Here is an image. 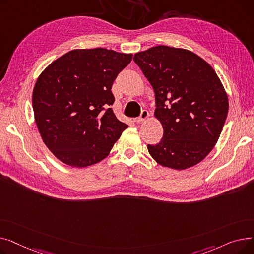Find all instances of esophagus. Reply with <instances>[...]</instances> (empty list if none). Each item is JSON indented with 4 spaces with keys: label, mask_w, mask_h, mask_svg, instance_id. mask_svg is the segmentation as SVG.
Returning <instances> with one entry per match:
<instances>
[{
    "label": "esophagus",
    "mask_w": 254,
    "mask_h": 254,
    "mask_svg": "<svg viewBox=\"0 0 254 254\" xmlns=\"http://www.w3.org/2000/svg\"><path fill=\"white\" fill-rule=\"evenodd\" d=\"M148 116H149L148 111H147V110H145V109H143V110L141 111L140 116H139V117L134 118V122H135V123H141V122H143V120L147 119V118H148Z\"/></svg>",
    "instance_id": "34e87169"
}]
</instances>
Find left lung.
I'll list each match as a JSON object with an SVG mask.
<instances>
[{
    "mask_svg": "<svg viewBox=\"0 0 254 254\" xmlns=\"http://www.w3.org/2000/svg\"><path fill=\"white\" fill-rule=\"evenodd\" d=\"M155 93V116L164 136L147 145L157 164L176 170L192 167L216 144L229 111L215 71L193 52L159 45L134 57Z\"/></svg>",
    "mask_w": 254,
    "mask_h": 254,
    "instance_id": "obj_1",
    "label": "left lung"
}]
</instances>
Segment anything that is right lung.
Listing matches in <instances>:
<instances>
[{
	"mask_svg": "<svg viewBox=\"0 0 254 254\" xmlns=\"http://www.w3.org/2000/svg\"><path fill=\"white\" fill-rule=\"evenodd\" d=\"M132 55L106 48L75 49L50 64L33 91L35 120L45 145L63 163L97 164L127 125L111 108L112 84Z\"/></svg>",
	"mask_w": 254,
	"mask_h": 254,
	"instance_id": "obj_1",
	"label": "right lung"
}]
</instances>
